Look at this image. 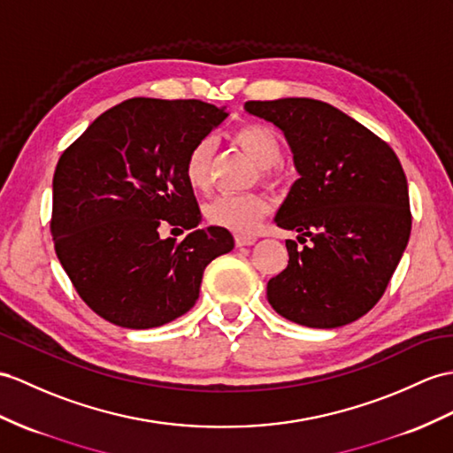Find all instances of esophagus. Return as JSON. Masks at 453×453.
I'll return each mask as SVG.
<instances>
[{"label":"esophagus","instance_id":"obj_1","mask_svg":"<svg viewBox=\"0 0 453 453\" xmlns=\"http://www.w3.org/2000/svg\"><path fill=\"white\" fill-rule=\"evenodd\" d=\"M236 246H253L257 242L256 236H250V234H236Z\"/></svg>","mask_w":453,"mask_h":453}]
</instances>
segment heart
I'll use <instances>...</instances> for the list:
<instances>
[{
  "label": "heart",
  "mask_w": 453,
  "mask_h": 453,
  "mask_svg": "<svg viewBox=\"0 0 453 453\" xmlns=\"http://www.w3.org/2000/svg\"><path fill=\"white\" fill-rule=\"evenodd\" d=\"M233 138L238 146L261 167V176L273 182L279 176L282 143L271 127L261 123L240 125ZM215 143L211 138L197 140L184 159V179L194 190H205L211 180ZM269 213V202L259 194H220L205 205V217L211 225L248 234Z\"/></svg>",
  "instance_id": "b5f03b06"
}]
</instances>
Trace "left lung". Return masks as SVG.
<instances>
[{"label":"left lung","instance_id":"left-lung-1","mask_svg":"<svg viewBox=\"0 0 453 453\" xmlns=\"http://www.w3.org/2000/svg\"><path fill=\"white\" fill-rule=\"evenodd\" d=\"M277 125L300 173L277 213L288 267L267 282L273 310L311 328H336L382 297L411 233L410 192L394 150L374 132L319 99L246 102Z\"/></svg>","mask_w":453,"mask_h":453}]
</instances>
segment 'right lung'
I'll return each mask as SVG.
<instances>
[{
  "instance_id": "obj_1",
  "label": "right lung",
  "mask_w": 453,
  "mask_h": 453,
  "mask_svg": "<svg viewBox=\"0 0 453 453\" xmlns=\"http://www.w3.org/2000/svg\"><path fill=\"white\" fill-rule=\"evenodd\" d=\"M225 119L200 99L132 97L63 151L53 174V246L82 302L105 321H174L192 310L207 265L234 248L226 228L196 230L202 211L184 179L190 148ZM167 224L195 230L180 242L161 239Z\"/></svg>"
}]
</instances>
